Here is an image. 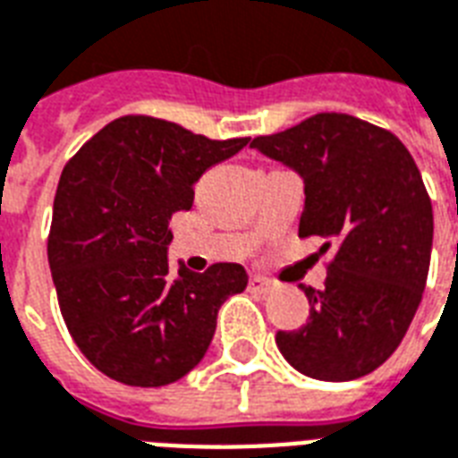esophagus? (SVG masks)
Listing matches in <instances>:
<instances>
[{"label":"esophagus","mask_w":458,"mask_h":458,"mask_svg":"<svg viewBox=\"0 0 458 458\" xmlns=\"http://www.w3.org/2000/svg\"><path fill=\"white\" fill-rule=\"evenodd\" d=\"M248 284H250V289L258 293H269L275 292V282L267 277H262V275H250V279H248Z\"/></svg>","instance_id":"1"}]
</instances>
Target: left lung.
<instances>
[{"mask_svg":"<svg viewBox=\"0 0 458 458\" xmlns=\"http://www.w3.org/2000/svg\"><path fill=\"white\" fill-rule=\"evenodd\" d=\"M250 148L301 174V239L336 248L320 292L301 284L310 318L277 332L282 356L315 380L373 373L402 344L430 267L432 205L416 162L392 131L339 112L253 138Z\"/></svg>","mask_w":458,"mask_h":458,"instance_id":"1","label":"left lung"}]
</instances>
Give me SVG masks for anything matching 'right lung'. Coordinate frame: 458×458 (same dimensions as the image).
<instances>
[{
  "mask_svg": "<svg viewBox=\"0 0 458 458\" xmlns=\"http://www.w3.org/2000/svg\"><path fill=\"white\" fill-rule=\"evenodd\" d=\"M179 123L126 114L66 162L56 186L47 260L69 335L107 377L162 387L210 346L217 310L248 284L236 262L172 275L169 219L191 210L196 181L246 148Z\"/></svg>",
  "mask_w": 458,
  "mask_h": 458,
  "instance_id": "1",
  "label": "right lung"
}]
</instances>
